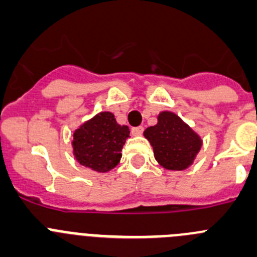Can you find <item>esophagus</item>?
I'll return each instance as SVG.
<instances>
[{
  "mask_svg": "<svg viewBox=\"0 0 257 257\" xmlns=\"http://www.w3.org/2000/svg\"><path fill=\"white\" fill-rule=\"evenodd\" d=\"M143 131H145L143 126H134V128H132V134L133 136H142Z\"/></svg>",
  "mask_w": 257,
  "mask_h": 257,
  "instance_id": "obj_1",
  "label": "esophagus"
}]
</instances>
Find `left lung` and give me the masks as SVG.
I'll use <instances>...</instances> for the list:
<instances>
[{
  "instance_id": "8db88e82",
  "label": "left lung",
  "mask_w": 257,
  "mask_h": 257,
  "mask_svg": "<svg viewBox=\"0 0 257 257\" xmlns=\"http://www.w3.org/2000/svg\"><path fill=\"white\" fill-rule=\"evenodd\" d=\"M157 120L156 125L143 133L154 149L155 159L169 170L187 169L200 151V137L173 112H161Z\"/></svg>"
}]
</instances>
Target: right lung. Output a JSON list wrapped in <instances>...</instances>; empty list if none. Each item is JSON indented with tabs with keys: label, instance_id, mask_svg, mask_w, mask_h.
<instances>
[{
	"label": "right lung",
	"instance_id": "obj_1",
	"mask_svg": "<svg viewBox=\"0 0 257 257\" xmlns=\"http://www.w3.org/2000/svg\"><path fill=\"white\" fill-rule=\"evenodd\" d=\"M128 137V126L119 125L111 112H100L75 131L74 155L85 168L108 172L119 163Z\"/></svg>",
	"mask_w": 257,
	"mask_h": 257
}]
</instances>
